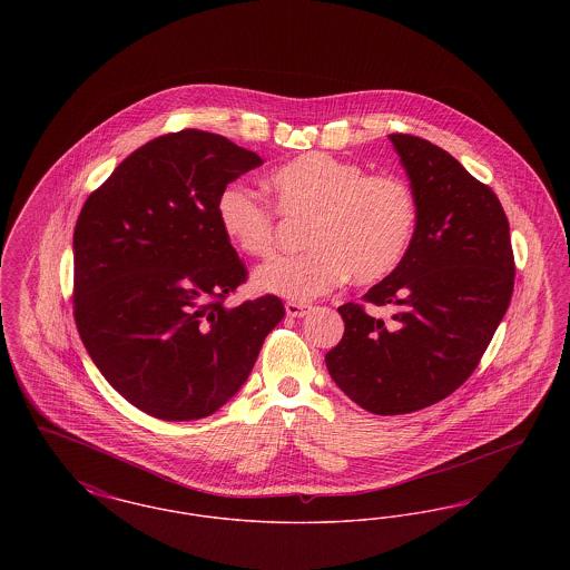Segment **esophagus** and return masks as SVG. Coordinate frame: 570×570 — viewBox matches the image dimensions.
<instances>
[{"label":"esophagus","mask_w":570,"mask_h":570,"mask_svg":"<svg viewBox=\"0 0 570 570\" xmlns=\"http://www.w3.org/2000/svg\"><path fill=\"white\" fill-rule=\"evenodd\" d=\"M312 312V305H307V303H297V301H288L286 303V314L291 316V318H303V316H307Z\"/></svg>","instance_id":"obj_1"}]
</instances>
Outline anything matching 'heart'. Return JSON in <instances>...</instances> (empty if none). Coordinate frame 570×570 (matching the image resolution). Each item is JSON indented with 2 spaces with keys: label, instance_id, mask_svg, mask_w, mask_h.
Masks as SVG:
<instances>
[{
  "label": "heart",
  "instance_id": "b5f03b06",
  "mask_svg": "<svg viewBox=\"0 0 570 570\" xmlns=\"http://www.w3.org/2000/svg\"><path fill=\"white\" fill-rule=\"evenodd\" d=\"M269 184L284 216L309 219L305 244L312 249L261 267L254 275L261 293L309 301L348 275L358 284L380 282L404 261L419 224L416 194L406 179L367 175L361 164L312 151L277 166ZM216 214L230 244L249 256H272L277 214L258 191L228 184Z\"/></svg>",
  "mask_w": 570,
  "mask_h": 570
}]
</instances>
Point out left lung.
<instances>
[{
    "instance_id": "1",
    "label": "left lung",
    "mask_w": 570,
    "mask_h": 570,
    "mask_svg": "<svg viewBox=\"0 0 570 570\" xmlns=\"http://www.w3.org/2000/svg\"><path fill=\"white\" fill-rule=\"evenodd\" d=\"M419 203L404 261L363 301L393 305V323L363 305L337 307L344 337L325 356L335 384L374 414H407L460 389L476 370L513 297L509 219L493 190L449 151L389 135Z\"/></svg>"
}]
</instances>
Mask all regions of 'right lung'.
Here are the masks:
<instances>
[{"label":"right lung","instance_id":"1","mask_svg":"<svg viewBox=\"0 0 570 570\" xmlns=\"http://www.w3.org/2000/svg\"><path fill=\"white\" fill-rule=\"evenodd\" d=\"M263 164L224 136H158L119 164L75 228V321L110 386L163 421L224 406L284 318L275 295L226 307L247 279L217 224L222 188Z\"/></svg>","mask_w":570,"mask_h":570}]
</instances>
